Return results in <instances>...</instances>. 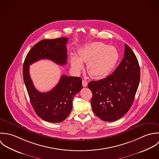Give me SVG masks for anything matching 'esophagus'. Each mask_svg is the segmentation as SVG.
Instances as JSON below:
<instances>
[{
  "mask_svg": "<svg viewBox=\"0 0 159 159\" xmlns=\"http://www.w3.org/2000/svg\"><path fill=\"white\" fill-rule=\"evenodd\" d=\"M87 85H88L87 82L85 80H82V85H83V87H86L87 86Z\"/></svg>",
  "mask_w": 159,
  "mask_h": 159,
  "instance_id": "obj_1",
  "label": "esophagus"
}]
</instances>
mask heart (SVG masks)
I'll list each match as a JSON object with an SVG mask.
<instances>
[{
  "mask_svg": "<svg viewBox=\"0 0 159 159\" xmlns=\"http://www.w3.org/2000/svg\"><path fill=\"white\" fill-rule=\"evenodd\" d=\"M79 57L73 55L70 59L72 68L80 71L83 63H88L89 74L96 79H102L109 75L114 70L119 60V55L116 48L107 44L95 42L85 45L79 48Z\"/></svg>",
  "mask_w": 159,
  "mask_h": 159,
  "instance_id": "obj_1",
  "label": "heart"
}]
</instances>
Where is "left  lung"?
Masks as SVG:
<instances>
[{
	"label": "left lung",
	"mask_w": 159,
	"mask_h": 159,
	"mask_svg": "<svg viewBox=\"0 0 159 159\" xmlns=\"http://www.w3.org/2000/svg\"><path fill=\"white\" fill-rule=\"evenodd\" d=\"M139 80L138 61L125 44L124 58L114 72L104 79L89 83L96 116L106 122L115 121L125 116L133 102Z\"/></svg>",
	"instance_id": "obj_1"
}]
</instances>
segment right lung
I'll list each match as a JSON object with an SVG mask.
<instances>
[{"label": "right lung", "instance_id": "1", "mask_svg": "<svg viewBox=\"0 0 159 159\" xmlns=\"http://www.w3.org/2000/svg\"><path fill=\"white\" fill-rule=\"evenodd\" d=\"M69 38L44 39L28 52L23 64L24 82L30 101L37 115L45 121L59 123L70 113L74 96L82 89V79L63 75L58 84L50 92L42 93L34 86L30 65L40 60H50L59 65L67 63L66 43Z\"/></svg>", "mask_w": 159, "mask_h": 159}]
</instances>
